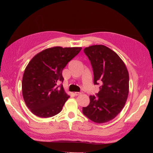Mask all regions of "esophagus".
Listing matches in <instances>:
<instances>
[{
    "mask_svg": "<svg viewBox=\"0 0 153 153\" xmlns=\"http://www.w3.org/2000/svg\"><path fill=\"white\" fill-rule=\"evenodd\" d=\"M82 94V92H76L74 93V94H75V96H79Z\"/></svg>",
    "mask_w": 153,
    "mask_h": 153,
    "instance_id": "obj_1",
    "label": "esophagus"
}]
</instances>
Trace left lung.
<instances>
[{
	"label": "left lung",
	"instance_id": "8db88e82",
	"mask_svg": "<svg viewBox=\"0 0 153 153\" xmlns=\"http://www.w3.org/2000/svg\"><path fill=\"white\" fill-rule=\"evenodd\" d=\"M94 72V84L101 86L96 98L83 107V114L92 121L105 123L114 119L126 104L129 93V73L123 60L114 51L103 45H92L84 50Z\"/></svg>",
	"mask_w": 153,
	"mask_h": 153
}]
</instances>
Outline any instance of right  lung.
<instances>
[{"instance_id":"add662e5","label":"right lung","mask_w":153,"mask_h":153,"mask_svg":"<svg viewBox=\"0 0 153 153\" xmlns=\"http://www.w3.org/2000/svg\"><path fill=\"white\" fill-rule=\"evenodd\" d=\"M82 47H54L33 57L22 78V94L31 112L39 117L59 114L69 98L62 85V69L80 52Z\"/></svg>"}]
</instances>
